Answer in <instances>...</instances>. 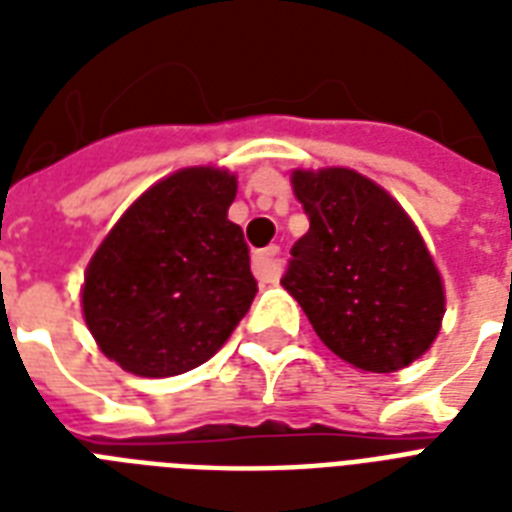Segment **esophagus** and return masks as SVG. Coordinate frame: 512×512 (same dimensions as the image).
I'll return each instance as SVG.
<instances>
[{
  "label": "esophagus",
  "mask_w": 512,
  "mask_h": 512,
  "mask_svg": "<svg viewBox=\"0 0 512 512\" xmlns=\"http://www.w3.org/2000/svg\"><path fill=\"white\" fill-rule=\"evenodd\" d=\"M252 271L260 281H276L279 279V247L260 249L252 257Z\"/></svg>",
  "instance_id": "1"
}]
</instances>
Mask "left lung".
I'll return each instance as SVG.
<instances>
[{
	"label": "left lung",
	"instance_id": "8db88e82",
	"mask_svg": "<svg viewBox=\"0 0 512 512\" xmlns=\"http://www.w3.org/2000/svg\"><path fill=\"white\" fill-rule=\"evenodd\" d=\"M308 215L281 284L335 356L396 372L433 345L444 284L420 231L388 191L345 167L295 170Z\"/></svg>",
	"mask_w": 512,
	"mask_h": 512
}]
</instances>
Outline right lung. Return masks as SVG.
Here are the masks:
<instances>
[{"mask_svg":"<svg viewBox=\"0 0 512 512\" xmlns=\"http://www.w3.org/2000/svg\"><path fill=\"white\" fill-rule=\"evenodd\" d=\"M236 177L188 167L151 185L84 273L82 308L111 361L138 377L196 369L255 300L244 233L228 220Z\"/></svg>","mask_w":512,"mask_h":512,"instance_id":"add662e5","label":"right lung"}]
</instances>
